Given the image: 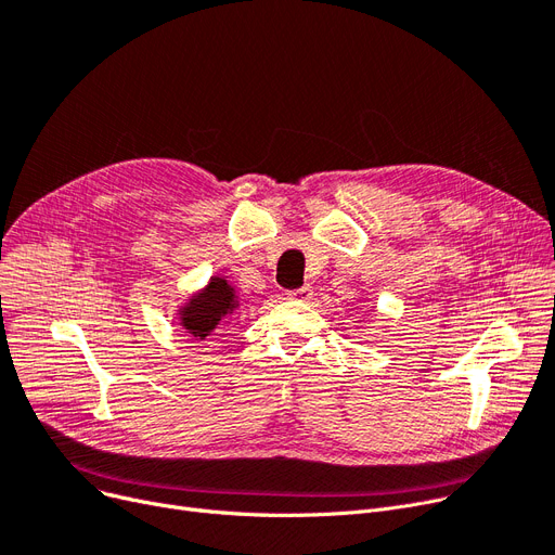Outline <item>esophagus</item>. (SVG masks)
Masks as SVG:
<instances>
[{
    "label": "esophagus",
    "instance_id": "esophagus-1",
    "mask_svg": "<svg viewBox=\"0 0 555 555\" xmlns=\"http://www.w3.org/2000/svg\"><path fill=\"white\" fill-rule=\"evenodd\" d=\"M287 297L295 299V301H310L312 299V287L304 285V287H297V289H289Z\"/></svg>",
    "mask_w": 555,
    "mask_h": 555
}]
</instances>
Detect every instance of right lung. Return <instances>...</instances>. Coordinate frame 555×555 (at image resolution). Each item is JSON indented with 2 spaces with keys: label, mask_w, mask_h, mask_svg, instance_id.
<instances>
[{
  "label": "right lung",
  "mask_w": 555,
  "mask_h": 555,
  "mask_svg": "<svg viewBox=\"0 0 555 555\" xmlns=\"http://www.w3.org/2000/svg\"><path fill=\"white\" fill-rule=\"evenodd\" d=\"M231 310H236V295H233V287L224 279H211L207 289L204 293L195 295L189 306L180 310L182 314V326L204 339L207 335L218 328L222 322V317L231 314Z\"/></svg>",
  "instance_id": "add662e5"
}]
</instances>
